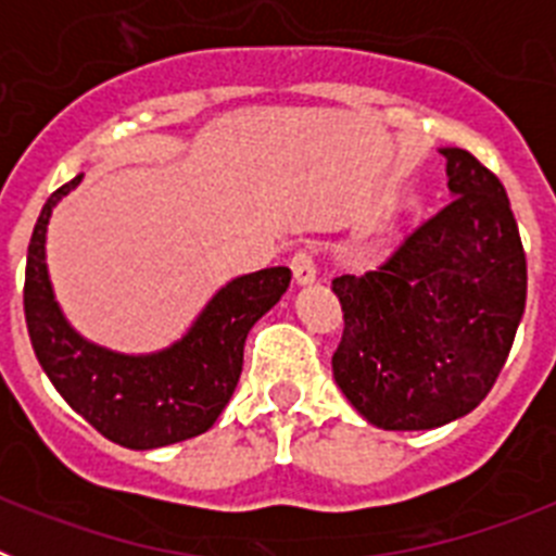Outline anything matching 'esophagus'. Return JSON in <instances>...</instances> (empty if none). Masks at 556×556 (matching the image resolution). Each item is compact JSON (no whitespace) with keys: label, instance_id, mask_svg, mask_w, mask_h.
<instances>
[{"label":"esophagus","instance_id":"1","mask_svg":"<svg viewBox=\"0 0 556 556\" xmlns=\"http://www.w3.org/2000/svg\"><path fill=\"white\" fill-rule=\"evenodd\" d=\"M294 275V283L298 287H308V283L317 281V264H314V255L308 250H298L292 255V262H289Z\"/></svg>","mask_w":556,"mask_h":556}]
</instances>
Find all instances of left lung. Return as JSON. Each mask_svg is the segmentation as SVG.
<instances>
[{
  "label": "left lung",
  "mask_w": 556,
  "mask_h": 556,
  "mask_svg": "<svg viewBox=\"0 0 556 556\" xmlns=\"http://www.w3.org/2000/svg\"><path fill=\"white\" fill-rule=\"evenodd\" d=\"M451 203L365 275H339L333 381L367 424L424 431L488 397L527 306V253L501 180L443 147Z\"/></svg>",
  "instance_id": "obj_1"
}]
</instances>
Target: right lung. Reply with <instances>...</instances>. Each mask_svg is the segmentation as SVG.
<instances>
[{
	"mask_svg": "<svg viewBox=\"0 0 556 556\" xmlns=\"http://www.w3.org/2000/svg\"><path fill=\"white\" fill-rule=\"evenodd\" d=\"M83 180L77 175L47 200L27 248L24 317L43 372L72 409L111 443L164 448L217 424L233 395L250 328L281 301L292 273L267 267L225 283L189 331L155 353H116L68 326L47 269L52 208Z\"/></svg>",
	"mask_w": 556,
	"mask_h": 556,
	"instance_id": "add662e5",
	"label": "right lung"
}]
</instances>
